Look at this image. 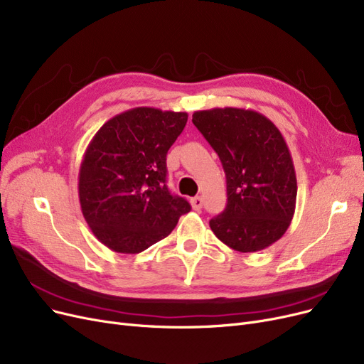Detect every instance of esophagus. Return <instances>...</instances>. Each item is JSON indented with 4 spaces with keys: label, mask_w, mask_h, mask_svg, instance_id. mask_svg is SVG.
Listing matches in <instances>:
<instances>
[{
    "label": "esophagus",
    "mask_w": 364,
    "mask_h": 364,
    "mask_svg": "<svg viewBox=\"0 0 364 364\" xmlns=\"http://www.w3.org/2000/svg\"><path fill=\"white\" fill-rule=\"evenodd\" d=\"M191 204H192L193 210H200V208H203V198H200V196L192 198L191 199Z\"/></svg>",
    "instance_id": "1"
}]
</instances>
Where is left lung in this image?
<instances>
[{"mask_svg": "<svg viewBox=\"0 0 364 364\" xmlns=\"http://www.w3.org/2000/svg\"><path fill=\"white\" fill-rule=\"evenodd\" d=\"M193 124L218 153L226 175V208L210 220L222 243L258 252L287 232L297 199L289 148L265 115L243 107L196 111Z\"/></svg>", "mask_w": 364, "mask_h": 364, "instance_id": "8db88e82", "label": "left lung"}]
</instances>
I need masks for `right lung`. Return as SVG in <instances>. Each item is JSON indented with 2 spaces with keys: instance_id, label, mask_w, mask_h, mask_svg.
<instances>
[{
  "instance_id": "add662e5",
  "label": "right lung",
  "mask_w": 364,
  "mask_h": 364,
  "mask_svg": "<svg viewBox=\"0 0 364 364\" xmlns=\"http://www.w3.org/2000/svg\"><path fill=\"white\" fill-rule=\"evenodd\" d=\"M187 112L133 107L94 134L79 168L77 193L90 230L118 253H139L164 240L191 211L166 187V154Z\"/></svg>"
}]
</instances>
